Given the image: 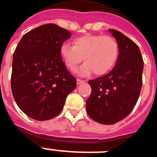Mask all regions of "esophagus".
I'll list each match as a JSON object with an SVG mask.
<instances>
[{"instance_id":"obj_1","label":"esophagus","mask_w":157,"mask_h":157,"mask_svg":"<svg viewBox=\"0 0 157 157\" xmlns=\"http://www.w3.org/2000/svg\"><path fill=\"white\" fill-rule=\"evenodd\" d=\"M84 82H85V80H80V79H77V85L80 84V83H84Z\"/></svg>"}]
</instances>
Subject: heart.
Masks as SVG:
<instances>
[{
    "label": "heart",
    "mask_w": 157,
    "mask_h": 157,
    "mask_svg": "<svg viewBox=\"0 0 157 157\" xmlns=\"http://www.w3.org/2000/svg\"><path fill=\"white\" fill-rule=\"evenodd\" d=\"M120 48L115 38L109 36L85 34L73 40V47L62 45L60 55L65 66L74 71L83 58L84 64L80 68V75L91 72L97 76L103 75L112 69L119 56Z\"/></svg>",
    "instance_id": "1"
}]
</instances>
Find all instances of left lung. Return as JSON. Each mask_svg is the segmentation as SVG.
I'll return each mask as SVG.
<instances>
[{"mask_svg":"<svg viewBox=\"0 0 157 157\" xmlns=\"http://www.w3.org/2000/svg\"><path fill=\"white\" fill-rule=\"evenodd\" d=\"M109 31L118 42L119 56L110 72L88 81L92 91L86 101L90 117L107 125L122 121L133 110L142 88L144 70L139 47L118 30Z\"/></svg>","mask_w":157,"mask_h":157,"instance_id":"left-lung-1","label":"left lung"}]
</instances>
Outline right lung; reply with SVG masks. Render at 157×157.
<instances>
[{
	"label": "right lung",
	"mask_w": 157,
	"mask_h": 157,
	"mask_svg": "<svg viewBox=\"0 0 157 157\" xmlns=\"http://www.w3.org/2000/svg\"><path fill=\"white\" fill-rule=\"evenodd\" d=\"M71 36L56 24H44L25 33L13 52L12 94L20 109L33 119L47 121L58 115L77 86L60 55Z\"/></svg>",
	"instance_id": "1"
}]
</instances>
